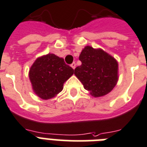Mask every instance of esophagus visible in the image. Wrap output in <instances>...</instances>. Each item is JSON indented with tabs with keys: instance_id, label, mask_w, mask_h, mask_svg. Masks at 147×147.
Wrapping results in <instances>:
<instances>
[{
	"instance_id": "1",
	"label": "esophagus",
	"mask_w": 147,
	"mask_h": 147,
	"mask_svg": "<svg viewBox=\"0 0 147 147\" xmlns=\"http://www.w3.org/2000/svg\"><path fill=\"white\" fill-rule=\"evenodd\" d=\"M70 66H71V67H72L73 69H74V70L75 67H76V63H75V62H73Z\"/></svg>"
}]
</instances>
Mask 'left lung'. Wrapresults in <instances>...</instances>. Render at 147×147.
<instances>
[{"label": "left lung", "instance_id": "obj_1", "mask_svg": "<svg viewBox=\"0 0 147 147\" xmlns=\"http://www.w3.org/2000/svg\"><path fill=\"white\" fill-rule=\"evenodd\" d=\"M82 64L75 68L74 74L85 90L94 97L110 92L118 82V62L102 49L86 46L80 55Z\"/></svg>", "mask_w": 147, "mask_h": 147}]
</instances>
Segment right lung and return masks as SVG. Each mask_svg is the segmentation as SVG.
<instances>
[{"label": "right lung", "instance_id": "obj_1", "mask_svg": "<svg viewBox=\"0 0 147 147\" xmlns=\"http://www.w3.org/2000/svg\"><path fill=\"white\" fill-rule=\"evenodd\" d=\"M74 69L54 54L38 57L32 65L29 77L34 92L42 99H49L61 92Z\"/></svg>", "mask_w": 147, "mask_h": 147}]
</instances>
